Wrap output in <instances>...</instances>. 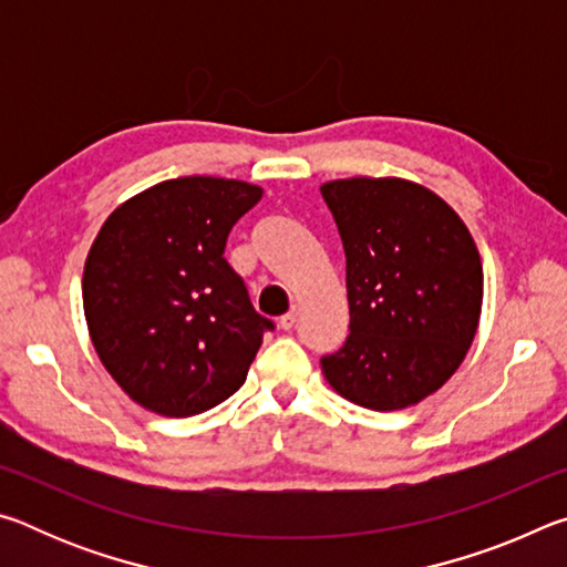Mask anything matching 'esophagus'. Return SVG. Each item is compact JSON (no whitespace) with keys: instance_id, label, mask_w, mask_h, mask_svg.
<instances>
[{"instance_id":"esophagus-1","label":"esophagus","mask_w":567,"mask_h":567,"mask_svg":"<svg viewBox=\"0 0 567 567\" xmlns=\"http://www.w3.org/2000/svg\"><path fill=\"white\" fill-rule=\"evenodd\" d=\"M297 318H300V310H297V307H292L290 312L282 315V318H280V328L282 330H292L295 324H297Z\"/></svg>"}]
</instances>
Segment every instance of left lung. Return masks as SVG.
Instances as JSON below:
<instances>
[{
	"label": "left lung",
	"instance_id": "obj_1",
	"mask_svg": "<svg viewBox=\"0 0 567 567\" xmlns=\"http://www.w3.org/2000/svg\"><path fill=\"white\" fill-rule=\"evenodd\" d=\"M344 247L350 334L322 358L330 388L368 410H402L455 375L483 310V262L463 219L402 177L320 187Z\"/></svg>",
	"mask_w": 567,
	"mask_h": 567
}]
</instances>
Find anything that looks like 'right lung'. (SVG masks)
<instances>
[{
  "label": "right lung",
  "instance_id": "1",
  "mask_svg": "<svg viewBox=\"0 0 567 567\" xmlns=\"http://www.w3.org/2000/svg\"><path fill=\"white\" fill-rule=\"evenodd\" d=\"M262 187L165 179L104 219L82 275L84 318L104 370L145 410L199 415L243 388L270 320L223 257Z\"/></svg>",
  "mask_w": 567,
  "mask_h": 567
}]
</instances>
